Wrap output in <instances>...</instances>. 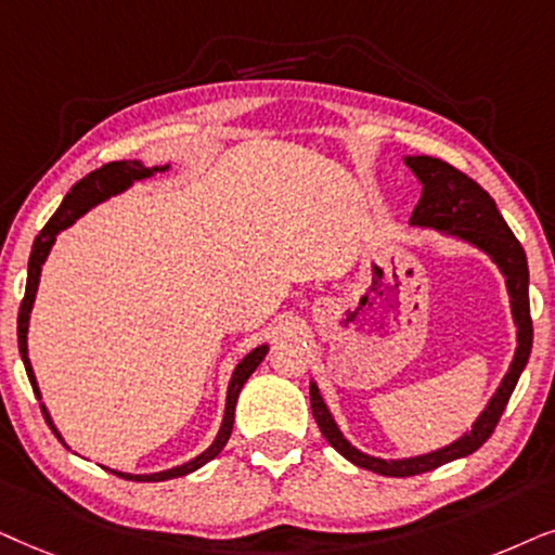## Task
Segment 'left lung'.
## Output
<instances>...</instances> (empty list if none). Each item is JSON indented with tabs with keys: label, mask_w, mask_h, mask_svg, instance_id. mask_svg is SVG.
Here are the masks:
<instances>
[{
	"label": "left lung",
	"mask_w": 555,
	"mask_h": 555,
	"mask_svg": "<svg viewBox=\"0 0 555 555\" xmlns=\"http://www.w3.org/2000/svg\"><path fill=\"white\" fill-rule=\"evenodd\" d=\"M403 162L405 167H411V172L421 182V201L411 212V225L434 228V231L444 235H454V238L472 243L475 248L485 250L498 263L502 276H505L509 309H513L515 327H518V347H515V358L509 363L505 378L500 383L498 393L490 398V403L485 405V411L472 424V431L452 441L449 447L437 449V452L409 456V460H380V456H371L354 449L337 428L327 403L322 401L317 383H312L309 386V401H312V413L322 437L347 462H352L354 467H363L383 477L424 475V472L437 469L441 464L462 460V456L477 452L492 437L509 396H513L515 386H518L522 367L528 365L530 347H533V320H530L528 299V258L520 241L515 238L505 223V218L500 216L490 192H485L472 177L437 157H424L421 154V157H405Z\"/></svg>",
	"instance_id": "8db88e82"
}]
</instances>
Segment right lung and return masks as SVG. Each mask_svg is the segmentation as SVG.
<instances>
[{"label": "right lung", "mask_w": 555, "mask_h": 555, "mask_svg": "<svg viewBox=\"0 0 555 555\" xmlns=\"http://www.w3.org/2000/svg\"><path fill=\"white\" fill-rule=\"evenodd\" d=\"M167 167L169 165H165V167H144L142 162L131 159V162H108V165L93 169L91 175H86L83 180L73 184L68 195H65V201L61 203V208L55 210V216L48 220L46 228H42L40 235H37V238H35L33 254H29V263H27L25 299H22L20 314H17V343H20L22 363H25L27 378H29V383H33V390H35L37 398H40V388H37L33 365H29V358H27V327H29V312H33V305H35L37 284H40L42 263H46V258L50 254V248H53L57 233L65 231V228H70L80 216H83V212L91 210L93 205L108 201L111 195H118V192H124L127 188H131V184H134L137 180H146V177H152L154 172H165ZM266 352H269V345H258L256 350H250L246 358H243L241 363L235 365L233 378H231V383H228L223 424H220V431H218L216 441H212V444L205 449L203 454H197L195 460L180 464V467H172V469H165V472H154V475H129V472H116V469H108V472H114L116 477L134 479V482H165V479H175V477L190 475V472L201 469L203 464H208L210 460H216V456L223 452V447L228 444V439H231L233 418H235V401H238V393H241L243 383L250 378V373H254L258 365H261V360L266 358ZM40 409H42V413H46V421L50 424V428H53V431H55V437L63 441L61 431H57L55 424H53V418H50L46 403H40Z\"/></svg>", "instance_id": "1"}]
</instances>
